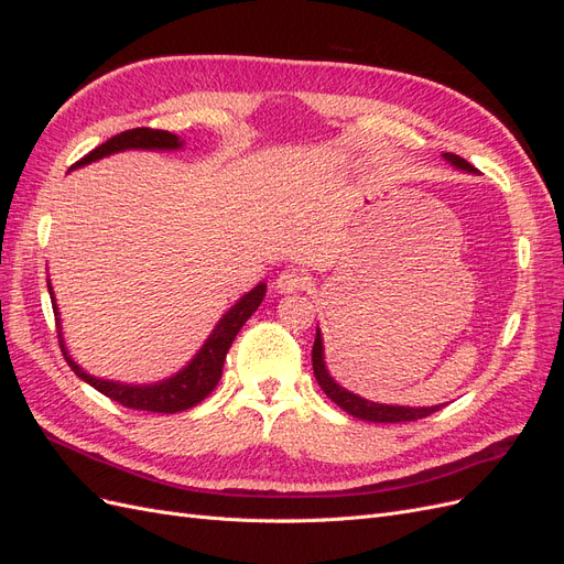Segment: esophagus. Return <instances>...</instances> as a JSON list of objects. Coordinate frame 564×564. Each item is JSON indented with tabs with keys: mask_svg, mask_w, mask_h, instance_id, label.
Listing matches in <instances>:
<instances>
[{
	"mask_svg": "<svg viewBox=\"0 0 564 564\" xmlns=\"http://www.w3.org/2000/svg\"><path fill=\"white\" fill-rule=\"evenodd\" d=\"M311 278L305 275V272L292 268V270H282L278 280H275V289L280 294H292V292H303V289H308Z\"/></svg>",
	"mask_w": 564,
	"mask_h": 564,
	"instance_id": "esophagus-1",
	"label": "esophagus"
}]
</instances>
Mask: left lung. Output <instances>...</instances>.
Returning a JSON list of instances; mask_svg holds the SVG:
<instances>
[{"instance_id": "8db88e82", "label": "left lung", "mask_w": 564, "mask_h": 564, "mask_svg": "<svg viewBox=\"0 0 564 564\" xmlns=\"http://www.w3.org/2000/svg\"><path fill=\"white\" fill-rule=\"evenodd\" d=\"M445 160L452 162L458 169H468L473 172V166L458 155H452V152H445ZM313 371H315V379L319 383V388L324 390V395H327L332 402H336L344 412H348L355 419H362V421H373V423H402V421H416V419H425L431 416L433 412H437L440 406H390V404H377V402H367L362 398L352 395V392L344 390L340 386H336L332 381V377L324 369V360H322V336L317 332L315 336V346H313Z\"/></svg>"}]
</instances>
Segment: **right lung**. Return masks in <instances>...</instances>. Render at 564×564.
Segmentation results:
<instances>
[{
  "label": "right lung",
  "instance_id": "obj_1",
  "mask_svg": "<svg viewBox=\"0 0 564 564\" xmlns=\"http://www.w3.org/2000/svg\"><path fill=\"white\" fill-rule=\"evenodd\" d=\"M178 145H181L178 135L172 133V131L139 127V129H129V131L112 135L110 141L100 143L98 148H94L89 152V155H84L79 162H75L73 169L84 166V164H89V162L100 160L106 155H112V152L129 150V148L174 150ZM48 292H51V289H48ZM263 296H265V284L253 286L251 292L237 301L232 308L224 315V319L216 324L214 334L209 336L207 344H204V348L195 355V360L187 365L183 371H178L174 379H166V381L155 383V386H122V383H115V381L94 379V377H89L87 371L79 369V365H75L73 357H67L61 334H58V344H61V350H63L67 367H70L79 379H84L89 386H94L98 392H104L106 398L115 400L117 404H122L127 409H141V412L176 414V412H183V409H191V406L199 404L204 398L212 395V390L220 381V373H224L226 355L232 346L237 332H240L245 327V322L256 313V308L261 305ZM51 305H54V315H56V324H58V308H56V301H54V292H51Z\"/></svg>",
  "mask_w": 564,
  "mask_h": 564
}]
</instances>
